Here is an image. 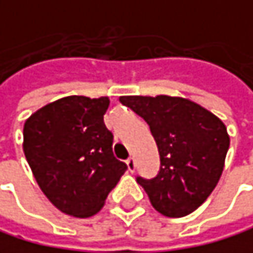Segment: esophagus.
<instances>
[{
    "label": "esophagus",
    "mask_w": 253,
    "mask_h": 253,
    "mask_svg": "<svg viewBox=\"0 0 253 253\" xmlns=\"http://www.w3.org/2000/svg\"><path fill=\"white\" fill-rule=\"evenodd\" d=\"M126 167H128V171H131V173H133V171L136 170V161H134L133 158L126 159Z\"/></svg>",
    "instance_id": "34e87169"
}]
</instances>
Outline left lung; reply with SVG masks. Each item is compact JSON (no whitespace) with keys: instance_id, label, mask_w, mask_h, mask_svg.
<instances>
[{"instance_id":"1","label":"left lung","mask_w":253,"mask_h":253,"mask_svg":"<svg viewBox=\"0 0 253 253\" xmlns=\"http://www.w3.org/2000/svg\"><path fill=\"white\" fill-rule=\"evenodd\" d=\"M150 126L161 156L156 177L137 182L151 206L169 218L195 211L216 187L230 145L227 128L201 105L170 95H122Z\"/></svg>"}]
</instances>
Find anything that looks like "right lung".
<instances>
[{
    "label": "right lung",
    "instance_id": "obj_1",
    "mask_svg": "<svg viewBox=\"0 0 253 253\" xmlns=\"http://www.w3.org/2000/svg\"><path fill=\"white\" fill-rule=\"evenodd\" d=\"M108 97H63L26 120L23 150L42 192L60 211L95 215L126 164L113 154V133L103 124Z\"/></svg>",
    "mask_w": 253,
    "mask_h": 253
}]
</instances>
